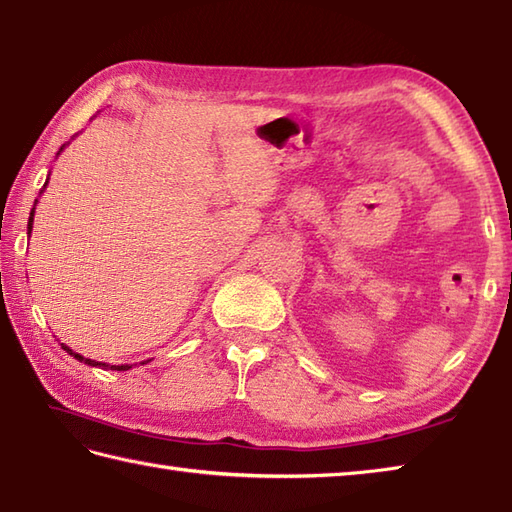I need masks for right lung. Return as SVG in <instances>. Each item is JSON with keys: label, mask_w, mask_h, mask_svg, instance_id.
<instances>
[{"label": "right lung", "mask_w": 512, "mask_h": 512, "mask_svg": "<svg viewBox=\"0 0 512 512\" xmlns=\"http://www.w3.org/2000/svg\"><path fill=\"white\" fill-rule=\"evenodd\" d=\"M64 149V147H62ZM60 149V151H62ZM48 182V180H46ZM46 187V185H44ZM35 205H37V200H35ZM33 216H35V207L31 209V216H28V234H31V231H33ZM62 350H66V352H69L71 356H73V359H77V361H80V363H86V365H93V368H102V370H106V368H111V370H129L131 368V365H106V363H100V361H91V359H84V356L82 354H77V352H73L71 350V347L69 345H64L62 343Z\"/></svg>", "instance_id": "obj_1"}]
</instances>
